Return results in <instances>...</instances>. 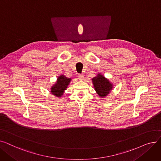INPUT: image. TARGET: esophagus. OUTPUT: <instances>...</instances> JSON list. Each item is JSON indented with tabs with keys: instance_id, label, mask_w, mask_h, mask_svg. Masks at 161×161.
Instances as JSON below:
<instances>
[{
	"instance_id": "34e87169",
	"label": "esophagus",
	"mask_w": 161,
	"mask_h": 161,
	"mask_svg": "<svg viewBox=\"0 0 161 161\" xmlns=\"http://www.w3.org/2000/svg\"><path fill=\"white\" fill-rule=\"evenodd\" d=\"M78 79H79L80 80H83L84 79V76H83V75L81 74H78Z\"/></svg>"
}]
</instances>
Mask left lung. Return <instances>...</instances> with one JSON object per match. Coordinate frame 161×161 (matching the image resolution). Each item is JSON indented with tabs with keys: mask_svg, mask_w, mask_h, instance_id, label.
<instances>
[{
	"mask_svg": "<svg viewBox=\"0 0 161 161\" xmlns=\"http://www.w3.org/2000/svg\"><path fill=\"white\" fill-rule=\"evenodd\" d=\"M92 80L97 94L101 97H106L112 89V83L102 75L98 74Z\"/></svg>",
	"mask_w": 161,
	"mask_h": 161,
	"instance_id": "8db88e82",
	"label": "left lung"
}]
</instances>
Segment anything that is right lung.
I'll return each instance as SVG.
<instances>
[{"label": "right lung", "instance_id": "obj_1", "mask_svg": "<svg viewBox=\"0 0 161 161\" xmlns=\"http://www.w3.org/2000/svg\"><path fill=\"white\" fill-rule=\"evenodd\" d=\"M71 79L68 78L64 75H60L57 78V81L55 85L52 87L51 92L53 95L57 96V97H61L63 95L64 90L67 88Z\"/></svg>", "mask_w": 161, "mask_h": 161}]
</instances>
